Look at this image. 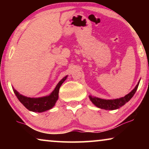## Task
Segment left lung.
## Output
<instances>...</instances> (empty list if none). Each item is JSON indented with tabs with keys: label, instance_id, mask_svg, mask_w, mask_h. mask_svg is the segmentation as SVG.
<instances>
[{
	"label": "left lung",
	"instance_id": "8db88e82",
	"mask_svg": "<svg viewBox=\"0 0 149 149\" xmlns=\"http://www.w3.org/2000/svg\"><path fill=\"white\" fill-rule=\"evenodd\" d=\"M139 83L140 82H138L135 88L131 92L126 95L125 96L121 97V98L115 100H104L92 96H89V98L93 104H95L100 109L105 110H115L119 109L120 107H121L122 106L127 103L128 101H130V99L134 96L136 90H137Z\"/></svg>",
	"mask_w": 149,
	"mask_h": 149
}]
</instances>
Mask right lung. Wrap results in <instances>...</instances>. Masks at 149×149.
I'll list each match as a JSON object with an SVG mask.
<instances>
[{
  "label": "right lung",
  "instance_id": "1",
  "mask_svg": "<svg viewBox=\"0 0 149 149\" xmlns=\"http://www.w3.org/2000/svg\"><path fill=\"white\" fill-rule=\"evenodd\" d=\"M66 77L67 76L65 77L58 83L53 92L48 96L38 97V98L28 97L19 94L15 89H13L17 99L26 109L30 111L41 113V112L48 111V110L52 109L53 107H54L55 104L58 99L59 89H60V87L62 83H64V81L66 79Z\"/></svg>",
  "mask_w": 149,
  "mask_h": 149
}]
</instances>
